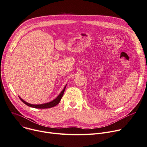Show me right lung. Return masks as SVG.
Returning a JSON list of instances; mask_svg holds the SVG:
<instances>
[{
  "instance_id": "obj_1",
  "label": "right lung",
  "mask_w": 147,
  "mask_h": 147,
  "mask_svg": "<svg viewBox=\"0 0 147 147\" xmlns=\"http://www.w3.org/2000/svg\"><path fill=\"white\" fill-rule=\"evenodd\" d=\"M65 87L64 88V89L62 90V92L60 93V94L57 96V97L56 99H55L54 100H53L51 102H49V103H44V104H41V105H32L30 103H28L27 102H26L25 101H24L23 99H22L20 97H19V99L21 100V101L24 103L26 105L28 106H30L32 107H34V108H37V109H47V108H50V107H54L55 106H56L57 105H58V103H60L62 97L63 96V94L64 93L65 91Z\"/></svg>"
}]
</instances>
